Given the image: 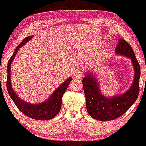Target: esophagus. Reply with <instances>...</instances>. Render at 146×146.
<instances>
[{
  "label": "esophagus",
  "mask_w": 146,
  "mask_h": 146,
  "mask_svg": "<svg viewBox=\"0 0 146 146\" xmlns=\"http://www.w3.org/2000/svg\"><path fill=\"white\" fill-rule=\"evenodd\" d=\"M75 78L77 79H82L84 78L83 73L80 71H76L75 73Z\"/></svg>",
  "instance_id": "obj_1"
}]
</instances>
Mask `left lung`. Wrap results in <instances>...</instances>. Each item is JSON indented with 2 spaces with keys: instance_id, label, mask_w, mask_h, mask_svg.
I'll return each mask as SVG.
<instances>
[{
  "instance_id": "obj_1",
  "label": "left lung",
  "mask_w": 146,
  "mask_h": 146,
  "mask_svg": "<svg viewBox=\"0 0 146 146\" xmlns=\"http://www.w3.org/2000/svg\"><path fill=\"white\" fill-rule=\"evenodd\" d=\"M115 51L130 58L135 68L133 83L127 92L121 95L107 98L102 95L94 77L86 74L82 80L86 109L93 119L100 121H110L122 116L136 101L139 93L140 65L132 47L124 39H119Z\"/></svg>"
}]
</instances>
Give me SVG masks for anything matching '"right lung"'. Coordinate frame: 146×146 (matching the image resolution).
I'll use <instances>...</instances> for the list:
<instances>
[{
  "label": "right lung",
  "mask_w": 146,
  "mask_h": 146,
  "mask_svg": "<svg viewBox=\"0 0 146 146\" xmlns=\"http://www.w3.org/2000/svg\"><path fill=\"white\" fill-rule=\"evenodd\" d=\"M31 38H32L31 36H28L25 38L16 47L13 55L8 61L7 88L8 93L14 101V104L20 110V111H21L24 115L30 117V118L33 119L48 120L56 117L60 112L62 106V99L63 95L64 94L70 82L72 80V78H69L68 80H66L62 84L60 85L55 90V92L51 95V96L43 103L39 104H30L24 102L18 98L13 90L12 87H11V80H10V75H11L10 68H11V65L13 60H14L16 53L18 51V48L23 46L27 42L31 40Z\"/></svg>",
  "instance_id": "add662e5"
}]
</instances>
